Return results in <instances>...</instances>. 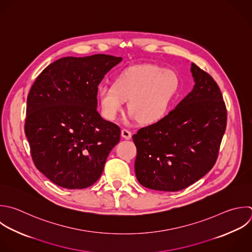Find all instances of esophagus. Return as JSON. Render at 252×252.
Here are the masks:
<instances>
[{
  "mask_svg": "<svg viewBox=\"0 0 252 252\" xmlns=\"http://www.w3.org/2000/svg\"><path fill=\"white\" fill-rule=\"evenodd\" d=\"M121 136H122L124 139L129 140V139H131V137H132V133H131L129 130L123 128V129L121 130Z\"/></svg>",
  "mask_w": 252,
  "mask_h": 252,
  "instance_id": "obj_1",
  "label": "esophagus"
}]
</instances>
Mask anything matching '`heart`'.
I'll return each mask as SVG.
<instances>
[{"label": "heart", "mask_w": 252, "mask_h": 252, "mask_svg": "<svg viewBox=\"0 0 252 252\" xmlns=\"http://www.w3.org/2000/svg\"><path fill=\"white\" fill-rule=\"evenodd\" d=\"M178 85L174 72L154 65H140L120 75L114 85H100L97 97L102 114L108 120H114L125 101H129V112L139 123L148 125L165 115Z\"/></svg>", "instance_id": "b5f03b06"}]
</instances>
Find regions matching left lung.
Segmentation results:
<instances>
[{
	"label": "left lung",
	"mask_w": 252,
	"mask_h": 252,
	"mask_svg": "<svg viewBox=\"0 0 252 252\" xmlns=\"http://www.w3.org/2000/svg\"><path fill=\"white\" fill-rule=\"evenodd\" d=\"M195 86L158 122L133 135L135 172L145 187L179 191L209 172L226 127V107L213 77L191 64Z\"/></svg>",
	"instance_id": "left-lung-1"
}]
</instances>
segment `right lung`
<instances>
[{"label": "right lung", "instance_id": "add662e5", "mask_svg": "<svg viewBox=\"0 0 252 252\" xmlns=\"http://www.w3.org/2000/svg\"><path fill=\"white\" fill-rule=\"evenodd\" d=\"M122 60L105 54L64 57L47 66L27 100L25 132L34 165L68 189L95 183L121 130L98 111L97 87Z\"/></svg>", "mask_w": 252, "mask_h": 252}]
</instances>
